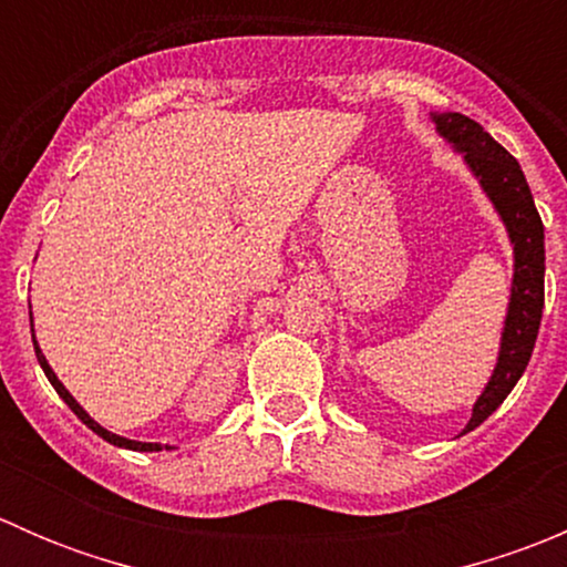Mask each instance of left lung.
Segmentation results:
<instances>
[{
  "mask_svg": "<svg viewBox=\"0 0 567 567\" xmlns=\"http://www.w3.org/2000/svg\"><path fill=\"white\" fill-rule=\"evenodd\" d=\"M436 131L463 153L483 192L494 203L496 214L507 227L513 244V288L507 305L505 331H502L499 359L488 386L472 409V420L463 433L474 431L480 422L488 420L502 400L518 384L527 370L537 329L543 318V274H546V249H543V221L535 208V199L527 186L516 158L488 134L480 123L458 112L433 114Z\"/></svg>",
  "mask_w": 567,
  "mask_h": 567,
  "instance_id": "left-lung-1",
  "label": "left lung"
}]
</instances>
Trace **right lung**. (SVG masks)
Segmentation results:
<instances>
[{
  "label": "right lung",
  "instance_id": "add662e5",
  "mask_svg": "<svg viewBox=\"0 0 567 567\" xmlns=\"http://www.w3.org/2000/svg\"><path fill=\"white\" fill-rule=\"evenodd\" d=\"M32 342H35V357H38V362H40V368H43V373H45V379L51 381V386H54L56 390V394H60L62 400H65L68 403V409L73 411V414L79 416V420L84 422V425L90 427V431L93 433H99L101 439H104V442H109V444H114V447H125V450H136V453H156V450H173V447H162V444H151V442H134V439H123V436H117V433H109L106 427H101L99 422L93 420V416L87 414V411L82 409V405L76 403V400H73V394L65 390V386H62V381L56 379L54 375V370L49 368V362H45V357H43V351H40L38 348V340H35V334H32Z\"/></svg>",
  "mask_w": 567,
  "mask_h": 567
}]
</instances>
